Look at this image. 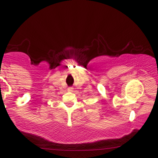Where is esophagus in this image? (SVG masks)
I'll list each match as a JSON object with an SVG mask.
<instances>
[{"label":"esophagus","mask_w":158,"mask_h":158,"mask_svg":"<svg viewBox=\"0 0 158 158\" xmlns=\"http://www.w3.org/2000/svg\"><path fill=\"white\" fill-rule=\"evenodd\" d=\"M68 91H69V92H73V87H69V88H68Z\"/></svg>","instance_id":"esophagus-1"}]
</instances>
